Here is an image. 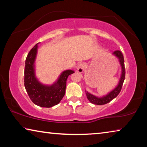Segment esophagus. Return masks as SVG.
I'll return each mask as SVG.
<instances>
[{
    "label": "esophagus",
    "instance_id": "34e87169",
    "mask_svg": "<svg viewBox=\"0 0 147 147\" xmlns=\"http://www.w3.org/2000/svg\"><path fill=\"white\" fill-rule=\"evenodd\" d=\"M84 68H85V65L84 63H80L78 65L77 71H78V72L80 73H82L84 71Z\"/></svg>",
    "mask_w": 147,
    "mask_h": 147
}]
</instances>
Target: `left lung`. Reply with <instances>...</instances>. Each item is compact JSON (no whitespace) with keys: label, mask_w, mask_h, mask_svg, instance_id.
<instances>
[{"label":"left lung","mask_w":147,"mask_h":147,"mask_svg":"<svg viewBox=\"0 0 147 147\" xmlns=\"http://www.w3.org/2000/svg\"><path fill=\"white\" fill-rule=\"evenodd\" d=\"M112 55L115 56L118 59L121 67V73L119 82L115 88L113 89L111 91H109L108 93H107L106 95H104L102 96H95L86 90L87 98H88L89 102L92 104H96V105H103V104L108 103L111 100H112L113 98H115L118 95L119 93H120L121 90L122 86H123L124 80V78H125V68H124V57L121 52L119 51H116L113 52L112 53Z\"/></svg>","instance_id":"left-lung-1"}]
</instances>
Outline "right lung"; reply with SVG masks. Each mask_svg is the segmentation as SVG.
<instances>
[{
	"mask_svg": "<svg viewBox=\"0 0 147 147\" xmlns=\"http://www.w3.org/2000/svg\"><path fill=\"white\" fill-rule=\"evenodd\" d=\"M38 43L29 52L25 61L24 87L33 102L43 108H51L59 103L65 93L68 76L74 73L71 69L65 70L51 85L41 83L36 75V60Z\"/></svg>",
	"mask_w": 147,
	"mask_h": 147,
	"instance_id": "add662e5",
	"label": "right lung"
}]
</instances>
